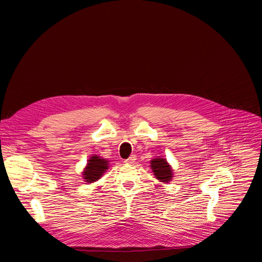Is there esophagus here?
<instances>
[{
    "label": "esophagus",
    "mask_w": 262,
    "mask_h": 262,
    "mask_svg": "<svg viewBox=\"0 0 262 262\" xmlns=\"http://www.w3.org/2000/svg\"><path fill=\"white\" fill-rule=\"evenodd\" d=\"M136 159H137L136 155H130V157L127 158V159L125 160V162H126V163H134V162L136 161Z\"/></svg>",
    "instance_id": "obj_1"
}]
</instances>
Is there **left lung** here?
Instances as JSON below:
<instances>
[{
  "label": "left lung",
  "instance_id": "8db88e82",
  "mask_svg": "<svg viewBox=\"0 0 262 262\" xmlns=\"http://www.w3.org/2000/svg\"><path fill=\"white\" fill-rule=\"evenodd\" d=\"M150 167H152L157 180L161 181L162 183H169L172 180V169L166 159L155 158L150 161Z\"/></svg>",
  "mask_w": 262,
  "mask_h": 262
}]
</instances>
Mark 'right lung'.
Returning a JSON list of instances; mask_svg holds the SVG:
<instances>
[{
    "label": "right lung",
    "mask_w": 262,
    "mask_h": 262,
    "mask_svg": "<svg viewBox=\"0 0 262 262\" xmlns=\"http://www.w3.org/2000/svg\"><path fill=\"white\" fill-rule=\"evenodd\" d=\"M108 168V161L105 159H102L98 156H92L87 163L86 170L82 173L84 175V180H86L87 183H93L98 181L99 178L103 175L105 170Z\"/></svg>",
    "instance_id": "obj_1"
}]
</instances>
